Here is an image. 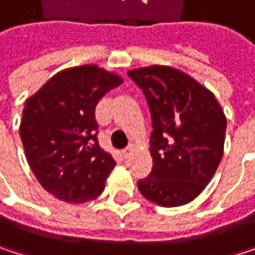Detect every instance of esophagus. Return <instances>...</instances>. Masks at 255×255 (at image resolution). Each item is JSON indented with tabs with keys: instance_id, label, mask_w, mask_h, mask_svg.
I'll return each instance as SVG.
<instances>
[{
	"instance_id": "esophagus-1",
	"label": "esophagus",
	"mask_w": 255,
	"mask_h": 255,
	"mask_svg": "<svg viewBox=\"0 0 255 255\" xmlns=\"http://www.w3.org/2000/svg\"><path fill=\"white\" fill-rule=\"evenodd\" d=\"M132 150H134V149H132L131 146H129V147H126V149L123 150V156H124V158H128V156L132 153Z\"/></svg>"
}]
</instances>
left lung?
<instances>
[{
	"instance_id": "left-lung-1",
	"label": "left lung",
	"mask_w": 255,
	"mask_h": 255,
	"mask_svg": "<svg viewBox=\"0 0 255 255\" xmlns=\"http://www.w3.org/2000/svg\"><path fill=\"white\" fill-rule=\"evenodd\" d=\"M144 93L152 115V173L140 193L161 207L193 201L223 158L226 115L216 96L183 71L152 65L128 71Z\"/></svg>"
}]
</instances>
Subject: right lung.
I'll return each instance as SVG.
<instances>
[{
    "instance_id": "obj_1",
    "label": "right lung",
    "mask_w": 255,
    "mask_h": 255,
    "mask_svg": "<svg viewBox=\"0 0 255 255\" xmlns=\"http://www.w3.org/2000/svg\"><path fill=\"white\" fill-rule=\"evenodd\" d=\"M124 82L97 65L63 69L25 102L20 138L26 161L54 198L82 204L96 199L117 162L97 141L99 100Z\"/></svg>"
}]
</instances>
